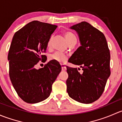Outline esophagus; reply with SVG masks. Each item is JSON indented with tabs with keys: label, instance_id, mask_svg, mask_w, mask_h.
Listing matches in <instances>:
<instances>
[{
	"label": "esophagus",
	"instance_id": "esophagus-1",
	"mask_svg": "<svg viewBox=\"0 0 122 122\" xmlns=\"http://www.w3.org/2000/svg\"><path fill=\"white\" fill-rule=\"evenodd\" d=\"M61 68H62V71H66L67 70V68H66V66H65L64 64H61Z\"/></svg>",
	"mask_w": 122,
	"mask_h": 122
}]
</instances>
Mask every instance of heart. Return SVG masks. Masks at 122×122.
Here are the masks:
<instances>
[{"label": "heart", "instance_id": "obj_1", "mask_svg": "<svg viewBox=\"0 0 122 122\" xmlns=\"http://www.w3.org/2000/svg\"><path fill=\"white\" fill-rule=\"evenodd\" d=\"M64 36L68 44H70V43H71V42L76 40V39L77 40L76 36L71 32H65ZM52 39H53V36H51L50 38H49L48 41V47H50L51 46ZM50 59L51 60L55 61L56 62H59V63H64L67 60V56L66 54L62 53V52L56 51V52H54V53L50 55Z\"/></svg>", "mask_w": 122, "mask_h": 122}]
</instances>
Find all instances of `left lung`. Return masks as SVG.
<instances>
[{
  "instance_id": "left-lung-1",
  "label": "left lung",
  "mask_w": 122,
  "mask_h": 122,
  "mask_svg": "<svg viewBox=\"0 0 122 122\" xmlns=\"http://www.w3.org/2000/svg\"><path fill=\"white\" fill-rule=\"evenodd\" d=\"M70 28L78 33L81 46L68 62L80 66L83 72L67 66V93L72 99L89 104L99 99L104 90L110 75V51L104 34L88 23L81 22Z\"/></svg>"
}]
</instances>
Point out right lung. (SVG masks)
Returning a JSON list of instances; mask_svg holds the SVG:
<instances>
[{
	"label": "right lung",
	"mask_w": 122,
	"mask_h": 122,
	"mask_svg": "<svg viewBox=\"0 0 122 122\" xmlns=\"http://www.w3.org/2000/svg\"><path fill=\"white\" fill-rule=\"evenodd\" d=\"M57 26L38 20L29 22L15 34L9 51V77L18 95L28 103H36L50 96L52 85L61 71L59 62L46 61L47 42Z\"/></svg>",
	"instance_id": "obj_1"
}]
</instances>
